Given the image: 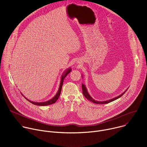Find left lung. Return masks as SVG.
Wrapping results in <instances>:
<instances>
[{"label":"left lung","instance_id":"8db88e82","mask_svg":"<svg viewBox=\"0 0 147 147\" xmlns=\"http://www.w3.org/2000/svg\"><path fill=\"white\" fill-rule=\"evenodd\" d=\"M82 94H83V95H84V96H85L87 99L90 100V101L92 102L93 103H97V104H106V103H109V102H111L114 101L115 100H116V99H118L119 98L121 97V96L125 92H125H124L122 94H121L120 95H119V96H117V97H116V98H115L111 99H110V100H106V101H102V102H100V101L95 100H94L93 98H92V97H91V96L89 95V94L88 93L86 86H85L84 85V84H82Z\"/></svg>","mask_w":147,"mask_h":147}]
</instances>
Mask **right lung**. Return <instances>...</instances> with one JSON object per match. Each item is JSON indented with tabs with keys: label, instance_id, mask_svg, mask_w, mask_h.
Segmentation results:
<instances>
[{
	"label": "right lung",
	"instance_id": "1",
	"mask_svg": "<svg viewBox=\"0 0 147 147\" xmlns=\"http://www.w3.org/2000/svg\"><path fill=\"white\" fill-rule=\"evenodd\" d=\"M71 71V69H68L65 73L64 74H63L62 76H61V81H60V86H59V90H58V92L56 94V95L52 98L51 99V100H48V101H47V102H32V101H30L28 99H27L26 97L25 98L28 100L29 102H30L31 103H32V104L34 105H38V106H47V105H52L53 103H55L56 100L58 99L59 97L60 96V93H61V87H62V86H63V81H64V79L65 78V77L67 76V75Z\"/></svg>",
	"mask_w": 147,
	"mask_h": 147
}]
</instances>
